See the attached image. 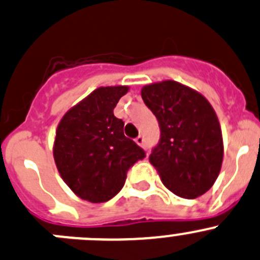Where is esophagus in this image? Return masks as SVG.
<instances>
[{
    "label": "esophagus",
    "mask_w": 260,
    "mask_h": 260,
    "mask_svg": "<svg viewBox=\"0 0 260 260\" xmlns=\"http://www.w3.org/2000/svg\"><path fill=\"white\" fill-rule=\"evenodd\" d=\"M135 141L137 145L141 146V147H145V138H143V136H138Z\"/></svg>",
    "instance_id": "34e87169"
}]
</instances>
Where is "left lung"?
I'll return each mask as SVG.
<instances>
[{
  "mask_svg": "<svg viewBox=\"0 0 260 260\" xmlns=\"http://www.w3.org/2000/svg\"><path fill=\"white\" fill-rule=\"evenodd\" d=\"M141 95L160 127L150 162L164 185L186 200L205 194L217 179L223 157L213 108L200 92L170 80L142 87Z\"/></svg>",
  "mask_w": 260,
  "mask_h": 260,
  "instance_id": "1",
  "label": "left lung"
}]
</instances>
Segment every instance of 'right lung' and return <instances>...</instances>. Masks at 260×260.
I'll list each match as a JSON object with an SVG mask.
<instances>
[{"mask_svg": "<svg viewBox=\"0 0 260 260\" xmlns=\"http://www.w3.org/2000/svg\"><path fill=\"white\" fill-rule=\"evenodd\" d=\"M127 86L99 87L63 115L55 132V165L76 196L92 203L112 200L146 152L123 132L113 110Z\"/></svg>", "mask_w": 260, "mask_h": 260, "instance_id": "right-lung-1", "label": "right lung"}]
</instances>
